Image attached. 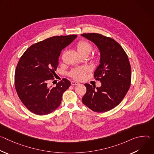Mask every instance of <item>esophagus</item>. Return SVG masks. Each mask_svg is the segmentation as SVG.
<instances>
[{
  "label": "esophagus",
  "mask_w": 154,
  "mask_h": 154,
  "mask_svg": "<svg viewBox=\"0 0 154 154\" xmlns=\"http://www.w3.org/2000/svg\"><path fill=\"white\" fill-rule=\"evenodd\" d=\"M79 83L77 82H75V81H71V85H79Z\"/></svg>",
  "instance_id": "esophagus-1"
}]
</instances>
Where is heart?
I'll return each instance as SVG.
<instances>
[{
	"mask_svg": "<svg viewBox=\"0 0 154 154\" xmlns=\"http://www.w3.org/2000/svg\"><path fill=\"white\" fill-rule=\"evenodd\" d=\"M77 49L82 56L84 55H88L93 50V46L86 41H80L77 45ZM88 71V69L86 68H76L70 72V76L75 80H82L85 77V74Z\"/></svg>",
	"mask_w": 154,
	"mask_h": 154,
	"instance_id": "b5f03b06",
	"label": "heart"
}]
</instances>
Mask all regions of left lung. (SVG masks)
I'll list each match as a JSON object with an SVG mask.
<instances>
[{
    "label": "left lung",
    "mask_w": 154,
    "mask_h": 154,
    "mask_svg": "<svg viewBox=\"0 0 154 154\" xmlns=\"http://www.w3.org/2000/svg\"><path fill=\"white\" fill-rule=\"evenodd\" d=\"M81 35L94 42L100 51V64L94 77L102 83L97 88L85 83L86 93L82 102L95 112H108L121 103L130 88L131 73L128 56L111 38L94 33Z\"/></svg>",
    "instance_id": "left-lung-1"
}]
</instances>
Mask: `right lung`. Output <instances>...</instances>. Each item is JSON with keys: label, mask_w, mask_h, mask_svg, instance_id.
<instances>
[{"label": "right lung", "mask_w": 154, "mask_h": 154, "mask_svg": "<svg viewBox=\"0 0 154 154\" xmlns=\"http://www.w3.org/2000/svg\"><path fill=\"white\" fill-rule=\"evenodd\" d=\"M77 35L55 36L30 46L21 56L15 71L14 85L23 103L38 115L51 113L60 106L62 95L71 85L63 79L55 87H49L54 80L62 49L77 38Z\"/></svg>", "instance_id": "1"}]
</instances>
